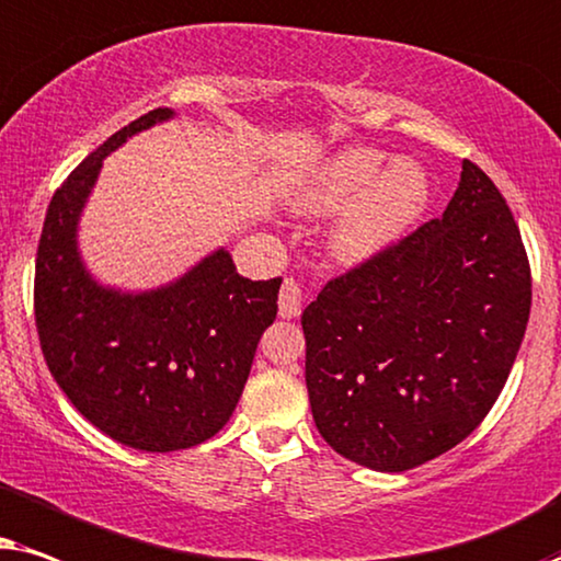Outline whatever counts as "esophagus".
<instances>
[{
    "label": "esophagus",
    "mask_w": 561,
    "mask_h": 561,
    "mask_svg": "<svg viewBox=\"0 0 561 561\" xmlns=\"http://www.w3.org/2000/svg\"><path fill=\"white\" fill-rule=\"evenodd\" d=\"M300 308H302L300 285H297L295 279H285V285H282V293H279V316L293 320L300 316Z\"/></svg>",
    "instance_id": "1"
}]
</instances>
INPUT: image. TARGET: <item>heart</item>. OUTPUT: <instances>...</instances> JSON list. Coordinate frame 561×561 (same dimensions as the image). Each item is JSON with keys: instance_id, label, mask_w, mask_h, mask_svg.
I'll return each mask as SVG.
<instances>
[{"instance_id": "obj_1", "label": "heart", "mask_w": 561, "mask_h": 561, "mask_svg": "<svg viewBox=\"0 0 561 561\" xmlns=\"http://www.w3.org/2000/svg\"><path fill=\"white\" fill-rule=\"evenodd\" d=\"M371 148H346L302 171L289 186L297 213H341L333 251L343 261H364L405 233L428 207L431 182L421 163L392 161Z\"/></svg>"}]
</instances>
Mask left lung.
<instances>
[{
	"mask_svg": "<svg viewBox=\"0 0 561 561\" xmlns=\"http://www.w3.org/2000/svg\"><path fill=\"white\" fill-rule=\"evenodd\" d=\"M531 312V266L492 179L461 161L442 218L320 289L302 312L320 436L377 472L465 442L495 405Z\"/></svg>",
	"mask_w": 561,
	"mask_h": 561,
	"instance_id": "obj_1",
	"label": "left lung"
}]
</instances>
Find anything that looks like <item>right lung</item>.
Segmentation results:
<instances>
[{
  "mask_svg": "<svg viewBox=\"0 0 561 561\" xmlns=\"http://www.w3.org/2000/svg\"><path fill=\"white\" fill-rule=\"evenodd\" d=\"M174 117L151 110L89 153L50 199L35 259V325L71 405L117 444L179 451L230 421L282 276L251 282L226 249L148 293L102 287L81 261L77 228L104 156Z\"/></svg>",
  "mask_w": 561,
  "mask_h": 561,
  "instance_id": "right-lung-1",
  "label": "right lung"
}]
</instances>
